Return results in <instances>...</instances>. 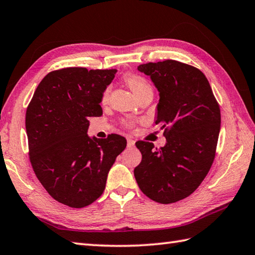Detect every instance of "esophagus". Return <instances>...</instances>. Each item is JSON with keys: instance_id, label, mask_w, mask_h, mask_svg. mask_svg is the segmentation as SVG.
I'll list each match as a JSON object with an SVG mask.
<instances>
[{"instance_id": "esophagus-1", "label": "esophagus", "mask_w": 255, "mask_h": 255, "mask_svg": "<svg viewBox=\"0 0 255 255\" xmlns=\"http://www.w3.org/2000/svg\"><path fill=\"white\" fill-rule=\"evenodd\" d=\"M135 145V141L132 140L131 137H128V147H133Z\"/></svg>"}]
</instances>
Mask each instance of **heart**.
<instances>
[{"label": "heart", "instance_id": "1", "mask_svg": "<svg viewBox=\"0 0 255 255\" xmlns=\"http://www.w3.org/2000/svg\"><path fill=\"white\" fill-rule=\"evenodd\" d=\"M124 81H126V83L128 85V88L132 90V92L135 95L141 93L144 90L151 89V86L146 82V80L141 78V76H138V75L128 74V75H126V78H124ZM108 99H109V90H107L104 92L102 101L103 102H107Z\"/></svg>", "mask_w": 255, "mask_h": 255}]
</instances>
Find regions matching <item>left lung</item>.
<instances>
[{
  "label": "left lung",
  "instance_id": "left-lung-1",
  "mask_svg": "<svg viewBox=\"0 0 255 255\" xmlns=\"http://www.w3.org/2000/svg\"><path fill=\"white\" fill-rule=\"evenodd\" d=\"M158 91L155 124L165 145L137 141L142 161L134 176L141 191L158 203L185 199L202 183L217 148L221 113L205 75L194 66L166 60L137 66Z\"/></svg>",
  "mask_w": 255,
  "mask_h": 255
}]
</instances>
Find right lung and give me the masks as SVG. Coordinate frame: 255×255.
<instances>
[{
	"mask_svg": "<svg viewBox=\"0 0 255 255\" xmlns=\"http://www.w3.org/2000/svg\"><path fill=\"white\" fill-rule=\"evenodd\" d=\"M115 73L85 68L50 72L26 110L33 170L47 193L71 208H84L102 195L110 169L127 147L119 134L88 135V118L102 115L100 103Z\"/></svg>",
	"mask_w": 255,
	"mask_h": 255,
	"instance_id": "obj_1",
	"label": "right lung"
}]
</instances>
